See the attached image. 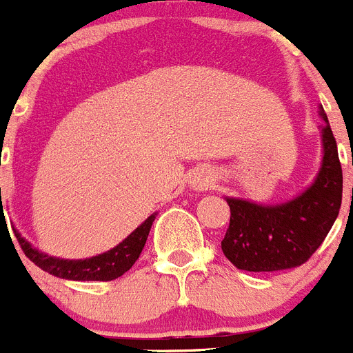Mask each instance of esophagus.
<instances>
[{"instance_id": "1", "label": "esophagus", "mask_w": 353, "mask_h": 353, "mask_svg": "<svg viewBox=\"0 0 353 353\" xmlns=\"http://www.w3.org/2000/svg\"><path fill=\"white\" fill-rule=\"evenodd\" d=\"M210 183H212V176H210L209 171H200L192 176L191 185L194 191H203V189L209 188Z\"/></svg>"}]
</instances>
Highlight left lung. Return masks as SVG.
I'll list each match as a JSON object with an SVG mask.
<instances>
[{
	"instance_id": "left-lung-1",
	"label": "left lung",
	"mask_w": 353,
	"mask_h": 353,
	"mask_svg": "<svg viewBox=\"0 0 353 353\" xmlns=\"http://www.w3.org/2000/svg\"><path fill=\"white\" fill-rule=\"evenodd\" d=\"M320 116L325 121L323 161L311 188L279 205L227 198L230 225L221 250L237 270L280 271L302 266L332 228L341 209L343 171L323 107Z\"/></svg>"
}]
</instances>
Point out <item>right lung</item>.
<instances>
[{
	"instance_id": "add662e5",
	"label": "right lung",
	"mask_w": 353,
	"mask_h": 353,
	"mask_svg": "<svg viewBox=\"0 0 353 353\" xmlns=\"http://www.w3.org/2000/svg\"><path fill=\"white\" fill-rule=\"evenodd\" d=\"M153 221H155V214H152L141 227L135 228L130 236L126 237L125 241H121L116 248L108 250V252L101 255H96V257L80 259V261L57 259L42 254L37 248H33L25 237H21L17 230L16 237L26 257L33 264H37L41 270L50 273V275L68 280H99V282H107V280H114L117 276H121L123 273H126L134 266L135 261L139 259L141 252H143L144 243H146Z\"/></svg>"
}]
</instances>
